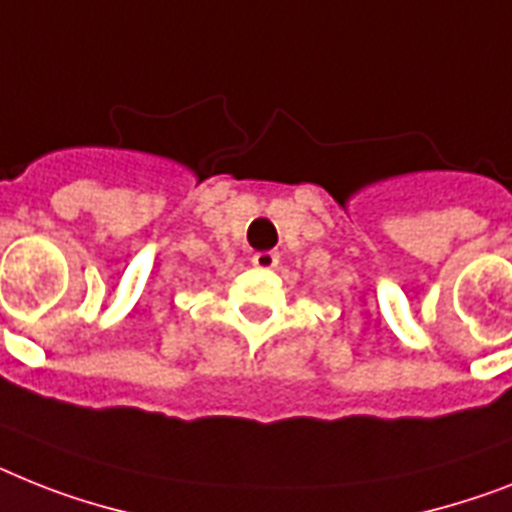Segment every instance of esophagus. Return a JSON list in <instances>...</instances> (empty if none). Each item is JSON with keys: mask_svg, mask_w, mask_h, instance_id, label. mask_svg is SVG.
Segmentation results:
<instances>
[{"mask_svg": "<svg viewBox=\"0 0 512 512\" xmlns=\"http://www.w3.org/2000/svg\"><path fill=\"white\" fill-rule=\"evenodd\" d=\"M277 261H280V253H274V251L253 253V264L259 266V269H274V266H277Z\"/></svg>", "mask_w": 512, "mask_h": 512, "instance_id": "1", "label": "esophagus"}]
</instances>
